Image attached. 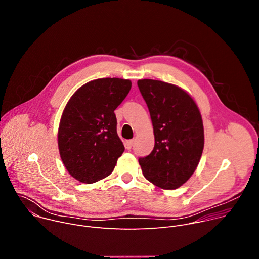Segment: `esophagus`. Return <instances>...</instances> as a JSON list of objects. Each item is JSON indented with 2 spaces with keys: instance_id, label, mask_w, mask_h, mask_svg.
I'll use <instances>...</instances> for the list:
<instances>
[{
  "instance_id": "34e87169",
  "label": "esophagus",
  "mask_w": 259,
  "mask_h": 259,
  "mask_svg": "<svg viewBox=\"0 0 259 259\" xmlns=\"http://www.w3.org/2000/svg\"><path fill=\"white\" fill-rule=\"evenodd\" d=\"M132 145H133V140H132V139L127 140V141L125 142V146H126V149H127V150H131Z\"/></svg>"
}]
</instances>
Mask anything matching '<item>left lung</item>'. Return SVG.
Returning a JSON list of instances; mask_svg holds the SVG:
<instances>
[{
  "instance_id": "1",
  "label": "left lung",
  "mask_w": 259,
  "mask_h": 259,
  "mask_svg": "<svg viewBox=\"0 0 259 259\" xmlns=\"http://www.w3.org/2000/svg\"><path fill=\"white\" fill-rule=\"evenodd\" d=\"M154 127L153 152L138 162L143 176L163 190H175L197 169L204 149L199 107L180 87L162 81H137Z\"/></svg>"
}]
</instances>
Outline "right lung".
I'll return each instance as SVG.
<instances>
[{"label":"right lung","instance_id":"obj_1","mask_svg":"<svg viewBox=\"0 0 259 259\" xmlns=\"http://www.w3.org/2000/svg\"><path fill=\"white\" fill-rule=\"evenodd\" d=\"M131 85L130 80L119 78L97 79L80 87L67 101L58 128V149L67 172L80 182L105 178L124 153L114 112Z\"/></svg>","mask_w":259,"mask_h":259}]
</instances>
